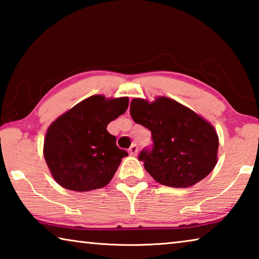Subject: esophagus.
Returning <instances> with one entry per match:
<instances>
[{
    "mask_svg": "<svg viewBox=\"0 0 259 259\" xmlns=\"http://www.w3.org/2000/svg\"><path fill=\"white\" fill-rule=\"evenodd\" d=\"M137 153H138V147H137V145H133V146H131V147L129 148V154H130L131 156H136V155H137Z\"/></svg>",
    "mask_w": 259,
    "mask_h": 259,
    "instance_id": "34e87169",
    "label": "esophagus"
}]
</instances>
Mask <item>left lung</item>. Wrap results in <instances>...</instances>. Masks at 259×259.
<instances>
[{
  "label": "left lung",
  "instance_id": "1",
  "mask_svg": "<svg viewBox=\"0 0 259 259\" xmlns=\"http://www.w3.org/2000/svg\"><path fill=\"white\" fill-rule=\"evenodd\" d=\"M130 114L152 133L153 148L138 159L162 185L187 188L199 183L217 164L218 135L213 125L191 108L168 97L154 102L134 98Z\"/></svg>",
  "mask_w": 259,
  "mask_h": 259
}]
</instances>
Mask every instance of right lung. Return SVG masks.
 <instances>
[{"label": "right lung", "mask_w": 259, "mask_h": 259, "mask_svg": "<svg viewBox=\"0 0 259 259\" xmlns=\"http://www.w3.org/2000/svg\"><path fill=\"white\" fill-rule=\"evenodd\" d=\"M129 98L95 95L52 122L43 154L55 181L71 191L98 190L111 182L122 157L116 138L107 131L111 121L128 108Z\"/></svg>", "instance_id": "add662e5"}]
</instances>
